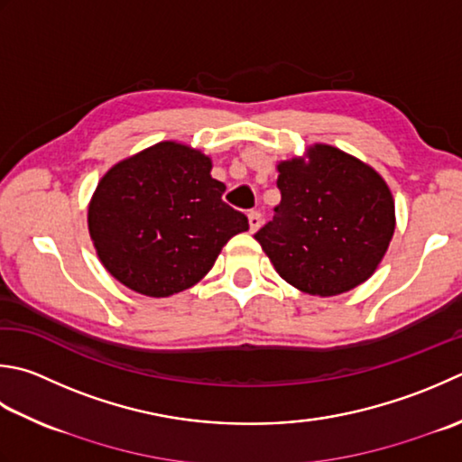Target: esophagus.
<instances>
[{"label": "esophagus", "mask_w": 462, "mask_h": 462, "mask_svg": "<svg viewBox=\"0 0 462 462\" xmlns=\"http://www.w3.org/2000/svg\"><path fill=\"white\" fill-rule=\"evenodd\" d=\"M248 224H250V232H256L262 226V214L256 210L248 212Z\"/></svg>", "instance_id": "1"}]
</instances>
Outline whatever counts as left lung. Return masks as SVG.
<instances>
[{
  "mask_svg": "<svg viewBox=\"0 0 462 462\" xmlns=\"http://www.w3.org/2000/svg\"><path fill=\"white\" fill-rule=\"evenodd\" d=\"M282 200L254 238L288 284L312 296L348 292L374 274L393 240L391 188L374 168L328 143L278 162Z\"/></svg>",
  "mask_w": 462,
  "mask_h": 462,
  "instance_id": "1",
  "label": "left lung"
}]
</instances>
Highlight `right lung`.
<instances>
[{
  "instance_id": "right-lung-1",
  "label": "right lung",
  "mask_w": 462,
  "mask_h": 462,
  "mask_svg": "<svg viewBox=\"0 0 462 462\" xmlns=\"http://www.w3.org/2000/svg\"><path fill=\"white\" fill-rule=\"evenodd\" d=\"M210 171V156L171 140L106 171L88 206V230L117 282L150 298L178 294L200 282L224 244L248 230Z\"/></svg>"
}]
</instances>
